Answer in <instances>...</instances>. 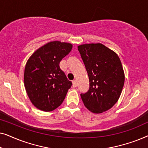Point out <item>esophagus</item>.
Returning a JSON list of instances; mask_svg holds the SVG:
<instances>
[{"label": "esophagus", "mask_w": 148, "mask_h": 148, "mask_svg": "<svg viewBox=\"0 0 148 148\" xmlns=\"http://www.w3.org/2000/svg\"><path fill=\"white\" fill-rule=\"evenodd\" d=\"M77 86V84L76 80L73 81V88H76Z\"/></svg>", "instance_id": "obj_1"}]
</instances>
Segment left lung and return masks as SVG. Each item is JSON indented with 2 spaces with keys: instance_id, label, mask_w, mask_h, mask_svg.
Wrapping results in <instances>:
<instances>
[{
  "instance_id": "obj_1",
  "label": "left lung",
  "mask_w": 148,
  "mask_h": 148,
  "mask_svg": "<svg viewBox=\"0 0 148 148\" xmlns=\"http://www.w3.org/2000/svg\"><path fill=\"white\" fill-rule=\"evenodd\" d=\"M88 72L90 89L81 94L85 106L99 114L118 101L125 83V73L119 56L100 43L78 46Z\"/></svg>"
}]
</instances>
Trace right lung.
Segmentation results:
<instances>
[{
	"label": "right lung",
	"instance_id": "right-lung-1",
	"mask_svg": "<svg viewBox=\"0 0 148 148\" xmlns=\"http://www.w3.org/2000/svg\"><path fill=\"white\" fill-rule=\"evenodd\" d=\"M73 45L50 42L32 54L25 64L24 86L29 100L39 110L50 112L58 108L72 86L59 63Z\"/></svg>",
	"mask_w": 148,
	"mask_h": 148
}]
</instances>
